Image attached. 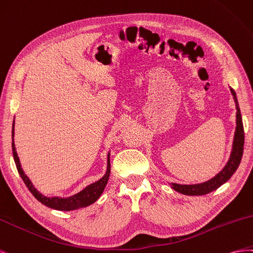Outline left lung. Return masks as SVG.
<instances>
[{
    "mask_svg": "<svg viewBox=\"0 0 253 253\" xmlns=\"http://www.w3.org/2000/svg\"><path fill=\"white\" fill-rule=\"evenodd\" d=\"M231 94L233 95V99L235 103L236 108V127L234 132V139L232 144V150H231V155L227 164L217 175L208 180L203 183L197 184H179V183H169L172 190H175L178 193H181L183 195H189V196H201V195H206L211 193L215 190H217L219 186L223 183H226L228 180L232 177L235 170L239 168L241 163L243 151H244V141H245V133H244V126L242 121V114L240 110L239 102H237L236 93L235 91L230 86Z\"/></svg>",
    "mask_w": 253,
    "mask_h": 253,
    "instance_id": "obj_1",
    "label": "left lung"
}]
</instances>
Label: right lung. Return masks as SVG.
<instances>
[{
  "mask_svg": "<svg viewBox=\"0 0 253 253\" xmlns=\"http://www.w3.org/2000/svg\"><path fill=\"white\" fill-rule=\"evenodd\" d=\"M11 136H12L11 146H12L13 160H14V163H16L19 175L21 176V178H22L25 185L27 186V189L31 191V193L36 197V199L39 200L42 205L59 211H74V210H78V209H82L94 204L95 201L100 197V195L103 194L110 176V151L108 153V156H107V170L105 172V175L99 180H97V181L86 185L81 192H78L74 195H71V196H68V197H59V196L47 197L36 189L35 185L31 181V179L25 175L22 167H21L20 159L17 154L16 145H14V139H13L14 138V120L12 123Z\"/></svg>",
  "mask_w": 253,
  "mask_h": 253,
  "instance_id": "add662e5",
  "label": "right lung"
}]
</instances>
